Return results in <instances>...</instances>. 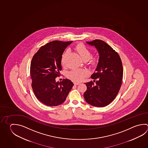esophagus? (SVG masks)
Here are the masks:
<instances>
[{
  "label": "esophagus",
  "mask_w": 148,
  "mask_h": 148,
  "mask_svg": "<svg viewBox=\"0 0 148 148\" xmlns=\"http://www.w3.org/2000/svg\"><path fill=\"white\" fill-rule=\"evenodd\" d=\"M80 84L79 82H74V84H75V85H76V86H77V85H78V84Z\"/></svg>",
  "instance_id": "obj_1"
}]
</instances>
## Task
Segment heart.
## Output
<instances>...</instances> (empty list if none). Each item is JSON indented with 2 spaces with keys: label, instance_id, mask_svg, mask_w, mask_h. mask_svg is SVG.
Segmentation results:
<instances>
[{
  "label": "heart",
  "instance_id": "obj_1",
  "mask_svg": "<svg viewBox=\"0 0 148 148\" xmlns=\"http://www.w3.org/2000/svg\"><path fill=\"white\" fill-rule=\"evenodd\" d=\"M75 50L78 52V54L84 60H88L90 59V63L92 66H94L97 64V57H92L91 52L86 46L83 44H79L75 47ZM68 53V51H64L62 54L61 58V63L62 65L65 64L66 57ZM87 75V71L84 69H74L71 70L68 73V78L76 82H80Z\"/></svg>",
  "mask_w": 148,
  "mask_h": 148
}]
</instances>
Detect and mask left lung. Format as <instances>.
<instances>
[{"instance_id": "obj_1", "label": "left lung", "mask_w": 148, "mask_h": 148, "mask_svg": "<svg viewBox=\"0 0 148 148\" xmlns=\"http://www.w3.org/2000/svg\"><path fill=\"white\" fill-rule=\"evenodd\" d=\"M86 43L97 49L99 58L96 71L91 76L93 82L84 84L87 89L84 97L90 105L104 107L113 102L121 88L123 75L122 62L118 53L105 42L95 40Z\"/></svg>"}]
</instances>
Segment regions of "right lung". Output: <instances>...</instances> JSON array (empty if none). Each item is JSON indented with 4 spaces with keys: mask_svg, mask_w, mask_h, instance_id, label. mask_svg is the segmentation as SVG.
Instances as JSON below:
<instances>
[{
    "mask_svg": "<svg viewBox=\"0 0 148 148\" xmlns=\"http://www.w3.org/2000/svg\"><path fill=\"white\" fill-rule=\"evenodd\" d=\"M72 42L52 41L40 47L33 57L30 66L33 91L40 102L47 106H57L64 102L73 86L68 79L56 81L62 69V55Z\"/></svg>",
    "mask_w": 148,
    "mask_h": 148,
    "instance_id": "add662e5",
    "label": "right lung"
}]
</instances>
